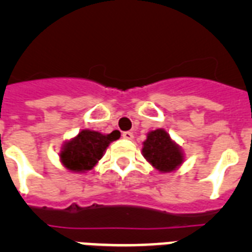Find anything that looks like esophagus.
<instances>
[{"instance_id":"34e87169","label":"esophagus","mask_w":252,"mask_h":252,"mask_svg":"<svg viewBox=\"0 0 252 252\" xmlns=\"http://www.w3.org/2000/svg\"><path fill=\"white\" fill-rule=\"evenodd\" d=\"M122 137L126 140H132L133 139V133L130 132V131H125V132H122Z\"/></svg>"}]
</instances>
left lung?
Wrapping results in <instances>:
<instances>
[{
	"instance_id": "left-lung-1",
	"label": "left lung",
	"mask_w": 252,
	"mask_h": 252,
	"mask_svg": "<svg viewBox=\"0 0 252 252\" xmlns=\"http://www.w3.org/2000/svg\"><path fill=\"white\" fill-rule=\"evenodd\" d=\"M142 155L158 170L168 173L175 170L183 162V154L171 141L168 132L164 130L151 131L144 142Z\"/></svg>"
}]
</instances>
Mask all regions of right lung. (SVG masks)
Masks as SVG:
<instances>
[{"label": "right lung", "instance_id": "add662e5", "mask_svg": "<svg viewBox=\"0 0 252 252\" xmlns=\"http://www.w3.org/2000/svg\"><path fill=\"white\" fill-rule=\"evenodd\" d=\"M120 137V131H112L110 135H102L97 131L83 130L78 136L66 142L60 159L65 168L73 171L91 170L103 157L110 142Z\"/></svg>", "mask_w": 252, "mask_h": 252}]
</instances>
